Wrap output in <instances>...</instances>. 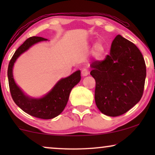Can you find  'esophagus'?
Segmentation results:
<instances>
[{
    "label": "esophagus",
    "mask_w": 155,
    "mask_h": 155,
    "mask_svg": "<svg viewBox=\"0 0 155 155\" xmlns=\"http://www.w3.org/2000/svg\"><path fill=\"white\" fill-rule=\"evenodd\" d=\"M81 73H82V75L83 76V77H85V76H87L89 74L88 69L86 68H83L82 69Z\"/></svg>",
    "instance_id": "obj_1"
}]
</instances>
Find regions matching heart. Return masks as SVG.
Listing matches in <instances>:
<instances>
[{"label": "heart", "mask_w": 155, "mask_h": 155, "mask_svg": "<svg viewBox=\"0 0 155 155\" xmlns=\"http://www.w3.org/2000/svg\"><path fill=\"white\" fill-rule=\"evenodd\" d=\"M105 51V47L101 41H97L94 44L92 48V56L96 59H99L102 57Z\"/></svg>", "instance_id": "obj_1"}]
</instances>
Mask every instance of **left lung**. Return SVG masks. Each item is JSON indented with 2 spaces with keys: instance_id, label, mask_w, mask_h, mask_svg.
<instances>
[{
  "instance_id": "1",
  "label": "left lung",
  "mask_w": 155,
  "mask_h": 155,
  "mask_svg": "<svg viewBox=\"0 0 155 155\" xmlns=\"http://www.w3.org/2000/svg\"><path fill=\"white\" fill-rule=\"evenodd\" d=\"M96 81L97 108L109 116L126 113L140 100L146 78V65L140 51L132 42L117 35L110 54L90 65Z\"/></svg>"
}]
</instances>
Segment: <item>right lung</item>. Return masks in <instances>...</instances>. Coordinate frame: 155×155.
Returning a JSON list of instances; mask_svg holds the SVG:
<instances>
[{
  "label": "right lung",
  "mask_w": 155,
  "mask_h": 155,
  "mask_svg": "<svg viewBox=\"0 0 155 155\" xmlns=\"http://www.w3.org/2000/svg\"><path fill=\"white\" fill-rule=\"evenodd\" d=\"M47 40L39 37H31L27 39L15 52L8 68L10 94L15 103L25 113L41 119H51L64 110L72 89L81 79L80 71H75L68 77L61 79L47 94L41 98L27 96L17 85L12 74V69L17 59L34 44Z\"/></svg>",
  "instance_id": "obj_1"
}]
</instances>
